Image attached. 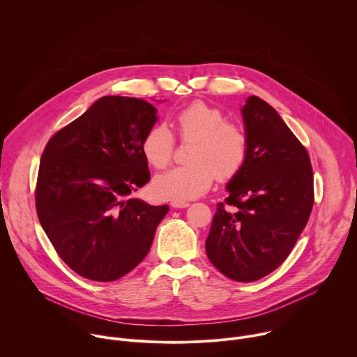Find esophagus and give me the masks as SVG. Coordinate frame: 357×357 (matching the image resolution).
<instances>
[{"label":"esophagus","instance_id":"1","mask_svg":"<svg viewBox=\"0 0 357 357\" xmlns=\"http://www.w3.org/2000/svg\"><path fill=\"white\" fill-rule=\"evenodd\" d=\"M171 206L175 208V209H183V208L189 206V203L183 202V200H172L171 202Z\"/></svg>","mask_w":357,"mask_h":357}]
</instances>
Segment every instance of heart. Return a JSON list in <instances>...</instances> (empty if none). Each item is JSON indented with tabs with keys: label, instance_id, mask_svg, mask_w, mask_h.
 <instances>
[{
	"label": "heart",
	"instance_id": "obj_1",
	"mask_svg": "<svg viewBox=\"0 0 357 357\" xmlns=\"http://www.w3.org/2000/svg\"><path fill=\"white\" fill-rule=\"evenodd\" d=\"M182 141H193L189 164L175 167L154 179V192L172 200H189L205 193L215 181H227L237 175L247 160L248 142L244 130L226 114L205 101H193L174 119ZM175 149V137L165 124L146 130L142 155L149 165L162 169L169 165Z\"/></svg>",
	"mask_w": 357,
	"mask_h": 357
}]
</instances>
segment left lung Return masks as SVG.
<instances>
[{"instance_id":"1","label":"left lung","mask_w":357,"mask_h":357,"mask_svg":"<svg viewBox=\"0 0 357 357\" xmlns=\"http://www.w3.org/2000/svg\"><path fill=\"white\" fill-rule=\"evenodd\" d=\"M241 116L247 160L218 203L206 254L226 277L250 282L289 256L314 206V174L308 151L264 100L248 97Z\"/></svg>"}]
</instances>
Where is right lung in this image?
Masks as SVG:
<instances>
[{
	"label": "right lung",
	"instance_id": "add662e5",
	"mask_svg": "<svg viewBox=\"0 0 357 357\" xmlns=\"http://www.w3.org/2000/svg\"><path fill=\"white\" fill-rule=\"evenodd\" d=\"M157 120L145 100L105 96L43 149L38 219L59 257L87 280L116 281L135 268L169 211L130 196L151 179L141 141Z\"/></svg>",
	"mask_w": 357,
	"mask_h": 357
}]
</instances>
